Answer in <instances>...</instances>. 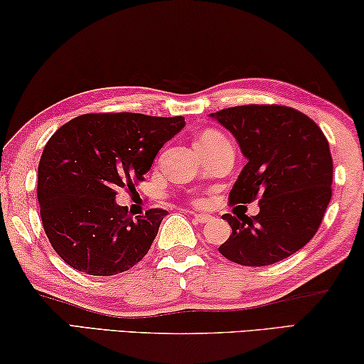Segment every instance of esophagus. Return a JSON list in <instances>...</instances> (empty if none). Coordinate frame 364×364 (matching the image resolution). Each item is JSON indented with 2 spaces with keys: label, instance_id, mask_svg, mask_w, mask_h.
<instances>
[{
  "label": "esophagus",
  "instance_id": "1",
  "mask_svg": "<svg viewBox=\"0 0 364 364\" xmlns=\"http://www.w3.org/2000/svg\"><path fill=\"white\" fill-rule=\"evenodd\" d=\"M193 217L198 224H205V222H209L210 219H213L209 214H193Z\"/></svg>",
  "mask_w": 364,
  "mask_h": 364
}]
</instances>
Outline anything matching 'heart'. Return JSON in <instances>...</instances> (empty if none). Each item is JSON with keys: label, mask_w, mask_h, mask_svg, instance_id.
Returning a JSON list of instances; mask_svg holds the SVG:
<instances>
[{"label": "heart", "mask_w": 364, "mask_h": 364, "mask_svg": "<svg viewBox=\"0 0 364 364\" xmlns=\"http://www.w3.org/2000/svg\"><path fill=\"white\" fill-rule=\"evenodd\" d=\"M222 142H227V139L224 137V135H222L219 130L209 129V130H204V132L200 134V137H199L196 145H200V147H213V145L222 144Z\"/></svg>", "instance_id": "heart-1"}]
</instances>
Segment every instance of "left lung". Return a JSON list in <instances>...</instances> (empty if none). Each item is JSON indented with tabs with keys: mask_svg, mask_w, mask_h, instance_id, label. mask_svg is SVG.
<instances>
[{
	"mask_svg": "<svg viewBox=\"0 0 364 364\" xmlns=\"http://www.w3.org/2000/svg\"><path fill=\"white\" fill-rule=\"evenodd\" d=\"M209 116L234 135L247 159L230 204L259 200L257 215H222L232 234L219 252L245 267H267L299 252L316 235L332 198L333 161L321 127L278 105L235 106Z\"/></svg>",
	"mask_w": 364,
	"mask_h": 364,
	"instance_id": "1",
	"label": "left lung"
}]
</instances>
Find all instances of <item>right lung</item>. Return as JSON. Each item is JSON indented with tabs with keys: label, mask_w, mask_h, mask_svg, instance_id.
<instances>
[{
	"label": "right lung",
	"mask_w": 364,
	"mask_h": 364,
	"mask_svg": "<svg viewBox=\"0 0 364 364\" xmlns=\"http://www.w3.org/2000/svg\"><path fill=\"white\" fill-rule=\"evenodd\" d=\"M184 126L183 116L83 114L48 139L37 199L43 230L65 263L86 274L112 276L147 255L168 213L150 209L132 220L116 194L142 181L160 149Z\"/></svg>",
	"instance_id": "right-lung-1"
}]
</instances>
